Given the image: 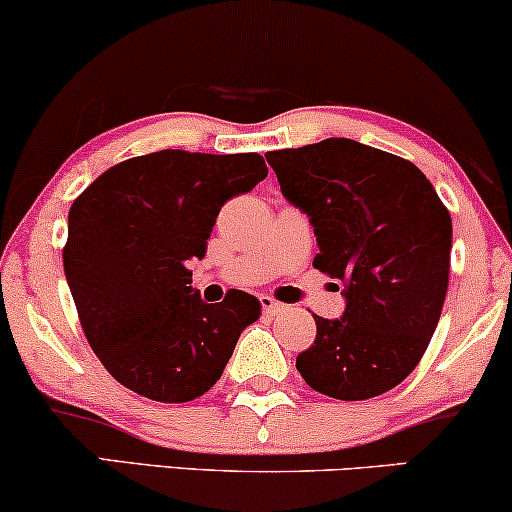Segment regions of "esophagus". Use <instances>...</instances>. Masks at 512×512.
I'll return each instance as SVG.
<instances>
[{
	"instance_id": "34e87169",
	"label": "esophagus",
	"mask_w": 512,
	"mask_h": 512,
	"mask_svg": "<svg viewBox=\"0 0 512 512\" xmlns=\"http://www.w3.org/2000/svg\"><path fill=\"white\" fill-rule=\"evenodd\" d=\"M260 302H262L264 314H276V312H281V309H283V304L276 302L274 297H269V295H262Z\"/></svg>"
}]
</instances>
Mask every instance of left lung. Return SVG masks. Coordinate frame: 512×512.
<instances>
[{"label": "left lung", "mask_w": 512, "mask_h": 512, "mask_svg": "<svg viewBox=\"0 0 512 512\" xmlns=\"http://www.w3.org/2000/svg\"><path fill=\"white\" fill-rule=\"evenodd\" d=\"M281 193L314 226V267L345 283L340 319L314 314L295 366L312 390L378 397L409 375L449 288L451 215L409 160L352 139L269 151Z\"/></svg>", "instance_id": "obj_1"}]
</instances>
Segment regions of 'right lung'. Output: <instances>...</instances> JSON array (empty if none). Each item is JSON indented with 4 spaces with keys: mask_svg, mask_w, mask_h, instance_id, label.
<instances>
[{
    "mask_svg": "<svg viewBox=\"0 0 512 512\" xmlns=\"http://www.w3.org/2000/svg\"><path fill=\"white\" fill-rule=\"evenodd\" d=\"M260 153L165 151L96 177L68 212L63 269L82 331L127 390L165 404L203 397L222 378L260 300L229 290L200 300L203 260L219 210L267 177Z\"/></svg>",
    "mask_w": 512,
    "mask_h": 512,
    "instance_id": "obj_1",
    "label": "right lung"
}]
</instances>
